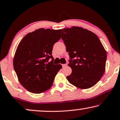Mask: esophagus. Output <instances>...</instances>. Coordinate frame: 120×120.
I'll use <instances>...</instances> for the list:
<instances>
[{
    "label": "esophagus",
    "instance_id": "1",
    "mask_svg": "<svg viewBox=\"0 0 120 120\" xmlns=\"http://www.w3.org/2000/svg\"><path fill=\"white\" fill-rule=\"evenodd\" d=\"M67 64H62V67H63V68L67 67Z\"/></svg>",
    "mask_w": 120,
    "mask_h": 120
}]
</instances>
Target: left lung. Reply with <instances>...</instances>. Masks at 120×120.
<instances>
[{"mask_svg":"<svg viewBox=\"0 0 120 120\" xmlns=\"http://www.w3.org/2000/svg\"><path fill=\"white\" fill-rule=\"evenodd\" d=\"M62 39L69 52L72 73L67 79L80 89H88L100 80L105 72L107 52L98 37L83 27L62 29Z\"/></svg>","mask_w":120,"mask_h":120,"instance_id":"obj_1","label":"left lung"}]
</instances>
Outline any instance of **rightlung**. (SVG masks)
Listing matches in <instances>:
<instances>
[{
	"label": "right lung",
	"instance_id": "obj_1",
	"mask_svg": "<svg viewBox=\"0 0 120 120\" xmlns=\"http://www.w3.org/2000/svg\"><path fill=\"white\" fill-rule=\"evenodd\" d=\"M61 30L39 29L27 34L20 41L13 58L18 80L31 93L40 94L49 89L60 69L53 64V46L60 39ZM50 58L52 60L48 62Z\"/></svg>",
	"mask_w": 120,
	"mask_h": 120
}]
</instances>
